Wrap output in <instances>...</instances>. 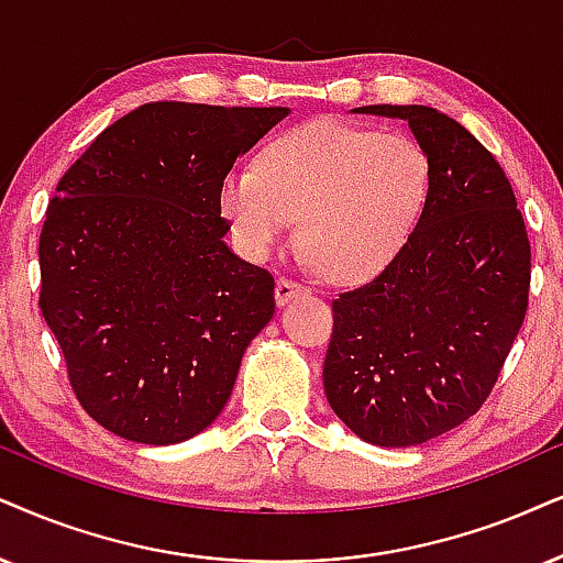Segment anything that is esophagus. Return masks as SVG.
Listing matches in <instances>:
<instances>
[{
    "label": "esophagus",
    "instance_id": "34e87169",
    "mask_svg": "<svg viewBox=\"0 0 563 563\" xmlns=\"http://www.w3.org/2000/svg\"><path fill=\"white\" fill-rule=\"evenodd\" d=\"M306 294H309V288L301 286V283L288 280V277H277V283H275V301H277V306L288 303L290 298L306 296Z\"/></svg>",
    "mask_w": 563,
    "mask_h": 563
}]
</instances>
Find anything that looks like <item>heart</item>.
<instances>
[{
  "instance_id": "b5f03b06",
  "label": "heart",
  "mask_w": 563,
  "mask_h": 563,
  "mask_svg": "<svg viewBox=\"0 0 563 563\" xmlns=\"http://www.w3.org/2000/svg\"><path fill=\"white\" fill-rule=\"evenodd\" d=\"M429 184L416 137L322 119L277 134L257 168H233L220 184V212L249 257H269L298 218L309 262L338 280H366L408 241Z\"/></svg>"
}]
</instances>
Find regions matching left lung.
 I'll return each mask as SVG.
<instances>
[{
	"label": "left lung",
	"instance_id": "left-lung-1",
	"mask_svg": "<svg viewBox=\"0 0 563 563\" xmlns=\"http://www.w3.org/2000/svg\"><path fill=\"white\" fill-rule=\"evenodd\" d=\"M408 122L429 197L395 260L332 301L324 395L368 444L416 446L475 416L499 379L530 294V241L504 168L429 106H361Z\"/></svg>",
	"mask_w": 563,
	"mask_h": 563
}]
</instances>
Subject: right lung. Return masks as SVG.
<instances>
[{
    "label": "right lung",
    "mask_w": 563,
    "mask_h": 563,
    "mask_svg": "<svg viewBox=\"0 0 563 563\" xmlns=\"http://www.w3.org/2000/svg\"><path fill=\"white\" fill-rule=\"evenodd\" d=\"M288 109L145 103L69 166L38 241L41 314L85 412L179 444L229 402L275 277L225 246L220 184Z\"/></svg>",
    "instance_id": "obj_1"
}]
</instances>
